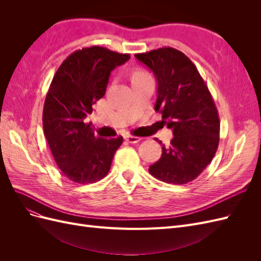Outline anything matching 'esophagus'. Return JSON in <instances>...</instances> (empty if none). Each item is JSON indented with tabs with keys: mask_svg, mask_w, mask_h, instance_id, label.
<instances>
[{
	"mask_svg": "<svg viewBox=\"0 0 261 261\" xmlns=\"http://www.w3.org/2000/svg\"><path fill=\"white\" fill-rule=\"evenodd\" d=\"M126 140H127L128 143H130V144H137V143H139V141L141 140V138L137 137V136L127 135V136H126Z\"/></svg>",
	"mask_w": 261,
	"mask_h": 261,
	"instance_id": "34e87169",
	"label": "esophagus"
}]
</instances>
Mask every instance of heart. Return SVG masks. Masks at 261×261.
<instances>
[{
	"label": "heart",
	"mask_w": 261,
	"mask_h": 261,
	"mask_svg": "<svg viewBox=\"0 0 261 261\" xmlns=\"http://www.w3.org/2000/svg\"><path fill=\"white\" fill-rule=\"evenodd\" d=\"M149 77L151 76H150L146 70H137V72H135L133 75V83L141 81V80H146V78H149Z\"/></svg>",
	"instance_id": "b5f03b06"
}]
</instances>
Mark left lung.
Returning a JSON list of instances; mask_svg holds the SVG:
<instances>
[{"instance_id":"8db88e82","label":"left lung","mask_w":261,"mask_h":261,"mask_svg":"<svg viewBox=\"0 0 261 261\" xmlns=\"http://www.w3.org/2000/svg\"><path fill=\"white\" fill-rule=\"evenodd\" d=\"M135 57L154 74V110L174 135L168 147L155 138L162 155L150 165V174L169 184L189 183L211 162L219 146L220 120L211 93L183 52L165 46Z\"/></svg>"}]
</instances>
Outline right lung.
<instances>
[{"mask_svg":"<svg viewBox=\"0 0 261 261\" xmlns=\"http://www.w3.org/2000/svg\"><path fill=\"white\" fill-rule=\"evenodd\" d=\"M130 59L103 46L73 52L55 73L43 107V132L58 167L68 179L89 184L103 178L123 137H94L86 117L105 96L112 70Z\"/></svg>","mask_w":261,"mask_h":261,"instance_id":"right-lung-1","label":"right lung"}]
</instances>
